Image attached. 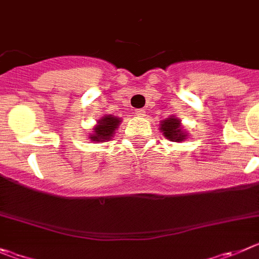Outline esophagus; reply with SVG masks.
<instances>
[{
	"label": "esophagus",
	"instance_id": "34e87169",
	"mask_svg": "<svg viewBox=\"0 0 259 259\" xmlns=\"http://www.w3.org/2000/svg\"><path fill=\"white\" fill-rule=\"evenodd\" d=\"M136 115L137 117H145V110L144 109H137Z\"/></svg>",
	"mask_w": 259,
	"mask_h": 259
}]
</instances>
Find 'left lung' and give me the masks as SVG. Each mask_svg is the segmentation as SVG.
<instances>
[{"label": "left lung", "mask_w": 259, "mask_h": 259, "mask_svg": "<svg viewBox=\"0 0 259 259\" xmlns=\"http://www.w3.org/2000/svg\"><path fill=\"white\" fill-rule=\"evenodd\" d=\"M160 130H162L163 135L170 141H184L186 135L181 130L180 125V120L176 118H168V119L163 120L160 124Z\"/></svg>", "instance_id": "left-lung-1"}]
</instances>
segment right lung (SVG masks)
Returning a JSON list of instances; mask_svg holds the SVG:
<instances>
[{"label": "right lung", "instance_id": "right-lung-1", "mask_svg": "<svg viewBox=\"0 0 259 259\" xmlns=\"http://www.w3.org/2000/svg\"><path fill=\"white\" fill-rule=\"evenodd\" d=\"M120 120L113 115H105L101 120H99V124L94 128L95 134L91 135L92 141H105L113 137L115 128L118 127Z\"/></svg>", "mask_w": 259, "mask_h": 259}]
</instances>
